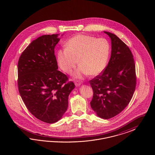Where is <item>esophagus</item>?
<instances>
[{
  "instance_id": "34e87169",
  "label": "esophagus",
  "mask_w": 155,
  "mask_h": 155,
  "mask_svg": "<svg viewBox=\"0 0 155 155\" xmlns=\"http://www.w3.org/2000/svg\"><path fill=\"white\" fill-rule=\"evenodd\" d=\"M75 86L77 87H79V86L81 85V83H80V82H77L75 83Z\"/></svg>"
}]
</instances>
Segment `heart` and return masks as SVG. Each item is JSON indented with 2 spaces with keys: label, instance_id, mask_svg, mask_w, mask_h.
Instances as JSON below:
<instances>
[{
  "label": "heart",
  "instance_id": "b5f03b06",
  "mask_svg": "<svg viewBox=\"0 0 155 155\" xmlns=\"http://www.w3.org/2000/svg\"><path fill=\"white\" fill-rule=\"evenodd\" d=\"M110 45L105 38H96L86 35H77L68 41L66 48L59 50L58 62L60 68L67 74L74 73L77 79L85 75L96 76L106 68L109 59Z\"/></svg>",
  "mask_w": 155,
  "mask_h": 155
}]
</instances>
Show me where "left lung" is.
Listing matches in <instances>:
<instances>
[{
  "label": "left lung",
  "mask_w": 155,
  "mask_h": 155,
  "mask_svg": "<svg viewBox=\"0 0 155 155\" xmlns=\"http://www.w3.org/2000/svg\"><path fill=\"white\" fill-rule=\"evenodd\" d=\"M103 32L110 38V59L103 73L89 81L94 91L90 104L98 117L109 119L130 103L135 89L136 74L129 48L115 34Z\"/></svg>",
  "instance_id": "obj_1"
}]
</instances>
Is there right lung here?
I'll return each mask as SVG.
<instances>
[{
  "label": "right lung",
  "instance_id": "obj_1",
  "mask_svg": "<svg viewBox=\"0 0 155 155\" xmlns=\"http://www.w3.org/2000/svg\"><path fill=\"white\" fill-rule=\"evenodd\" d=\"M59 36L38 38L23 51L18 62V87L24 103L36 118L49 124L62 118L75 88L73 82L67 83L66 75L58 70L54 49Z\"/></svg>",
  "mask_w": 155,
  "mask_h": 155
}]
</instances>
